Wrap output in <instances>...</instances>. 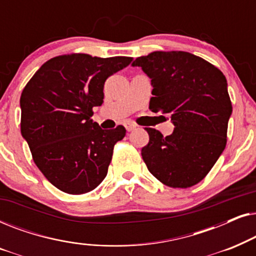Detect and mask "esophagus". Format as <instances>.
I'll use <instances>...</instances> for the list:
<instances>
[{
  "mask_svg": "<svg viewBox=\"0 0 256 256\" xmlns=\"http://www.w3.org/2000/svg\"><path fill=\"white\" fill-rule=\"evenodd\" d=\"M124 127H126V129H127V132H132V130H135L138 126H136L135 124H132V122H130V121H127L124 124Z\"/></svg>",
  "mask_w": 256,
  "mask_h": 256,
  "instance_id": "esophagus-1",
  "label": "esophagus"
}]
</instances>
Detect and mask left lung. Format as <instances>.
Returning a JSON list of instances; mask_svg holds the SVG:
<instances>
[{"mask_svg": "<svg viewBox=\"0 0 256 256\" xmlns=\"http://www.w3.org/2000/svg\"><path fill=\"white\" fill-rule=\"evenodd\" d=\"M152 79L154 113L170 114L172 134L146 128L149 143L141 150L146 168L170 188H186L210 172L227 142L232 104L219 68L184 51H155L136 58Z\"/></svg>", "mask_w": 256, "mask_h": 256, "instance_id": "1", "label": "left lung"}]
</instances>
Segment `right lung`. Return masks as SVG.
I'll list each match as a JSON object with an SVG mask.
<instances>
[{
  "label": "right lung",
  "mask_w": 256,
  "mask_h": 256,
  "mask_svg": "<svg viewBox=\"0 0 256 256\" xmlns=\"http://www.w3.org/2000/svg\"><path fill=\"white\" fill-rule=\"evenodd\" d=\"M130 57L62 54L44 62L20 96V132L34 162L52 185L70 194L96 188L106 177L124 126L104 130L93 122V107L104 102L108 76L130 64Z\"/></svg>",
  "instance_id": "obj_1"
}]
</instances>
